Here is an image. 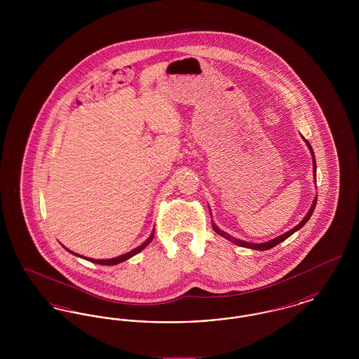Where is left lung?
<instances>
[{"label":"left lung","mask_w":359,"mask_h":359,"mask_svg":"<svg viewBox=\"0 0 359 359\" xmlns=\"http://www.w3.org/2000/svg\"><path fill=\"white\" fill-rule=\"evenodd\" d=\"M303 137V136H302ZM303 140L306 141V144H307L308 149H309V152H311V156H312V165H313V177L316 179V161H315V154H313V149H312V147H311V144L308 142L307 140L303 137ZM316 196H315V199H313V202H312V205H311V208L308 210L307 215L303 218V221L299 223L297 226H294L293 229H290V231H287V233H284V234H281V236H278V237H276V238L271 239V241H266V242H262V243H252V242H246V241H242V239L234 238L233 236H230V234H227L226 231H223L221 230L214 221H211L212 223V229H214V231L218 234V236H221L223 238L227 239V241H230V242H233L234 245H238L241 248H249V249H255V250H268V249H272L274 248L276 245H278L280 242H283V241H285V239L290 237L293 233H296L297 230H300L306 223L308 222V219L311 218V215H312V212H313V210H315V205H316Z\"/></svg>","instance_id":"1"}]
</instances>
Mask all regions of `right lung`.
Masks as SVG:
<instances>
[{
	"label": "right lung",
	"instance_id": "obj_1",
	"mask_svg": "<svg viewBox=\"0 0 359 359\" xmlns=\"http://www.w3.org/2000/svg\"><path fill=\"white\" fill-rule=\"evenodd\" d=\"M154 230H152V233H151V236L148 237V239L145 241V242H142L140 246H137L136 249H133V250H130V252H128V253H125V255H122V256L114 257V258H107V259H95V258H87V257L81 256V255H78V253H74V252H71L67 248H65L66 250H69L71 255H74V256L81 257V258H83V259H87V261H90V262H94V264H100V265H117V264H120V262H123V261H126V259H129V258H132L133 256H136L138 255L142 249H145L151 242H152V239H154Z\"/></svg>",
	"mask_w": 359,
	"mask_h": 359
}]
</instances>
